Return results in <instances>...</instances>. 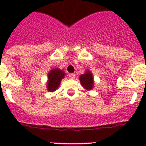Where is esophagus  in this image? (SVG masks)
<instances>
[{
    "label": "esophagus",
    "instance_id": "obj_1",
    "mask_svg": "<svg viewBox=\"0 0 146 146\" xmlns=\"http://www.w3.org/2000/svg\"><path fill=\"white\" fill-rule=\"evenodd\" d=\"M69 78L72 79V80H74L76 78V74H74V73H70L69 74Z\"/></svg>",
    "mask_w": 146,
    "mask_h": 146
}]
</instances>
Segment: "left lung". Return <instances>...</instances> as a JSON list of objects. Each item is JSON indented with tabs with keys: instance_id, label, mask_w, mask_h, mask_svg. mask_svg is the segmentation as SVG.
<instances>
[{
	"instance_id": "1",
	"label": "left lung",
	"mask_w": 146,
	"mask_h": 146,
	"mask_svg": "<svg viewBox=\"0 0 146 146\" xmlns=\"http://www.w3.org/2000/svg\"><path fill=\"white\" fill-rule=\"evenodd\" d=\"M80 81L85 89L90 91L94 87V77L90 70H86L84 74L80 76Z\"/></svg>"
}]
</instances>
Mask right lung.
Segmentation results:
<instances>
[{"label":"right lung","instance_id":"1","mask_svg":"<svg viewBox=\"0 0 146 146\" xmlns=\"http://www.w3.org/2000/svg\"><path fill=\"white\" fill-rule=\"evenodd\" d=\"M65 75L66 73L59 68H54L50 70L48 73L47 90L50 92L56 91Z\"/></svg>","mask_w":146,"mask_h":146}]
</instances>
